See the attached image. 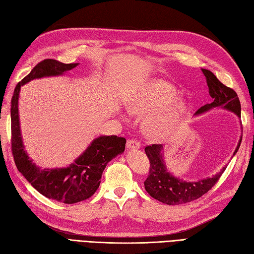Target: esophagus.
<instances>
[{"label": "esophagus", "mask_w": 254, "mask_h": 254, "mask_svg": "<svg viewBox=\"0 0 254 254\" xmlns=\"http://www.w3.org/2000/svg\"><path fill=\"white\" fill-rule=\"evenodd\" d=\"M141 145H140V142H138L137 140L134 139H129L127 141V147L128 148H131V150H137V148H139Z\"/></svg>", "instance_id": "34e87169"}]
</instances>
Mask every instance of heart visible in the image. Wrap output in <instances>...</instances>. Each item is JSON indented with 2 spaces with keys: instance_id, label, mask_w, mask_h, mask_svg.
Here are the masks:
<instances>
[{
  "instance_id": "1",
  "label": "heart",
  "mask_w": 254,
  "mask_h": 254,
  "mask_svg": "<svg viewBox=\"0 0 254 254\" xmlns=\"http://www.w3.org/2000/svg\"><path fill=\"white\" fill-rule=\"evenodd\" d=\"M174 86L160 79L150 80L134 91L127 108L134 114H146L144 127L154 135L166 132L188 112V106L178 98Z\"/></svg>"
}]
</instances>
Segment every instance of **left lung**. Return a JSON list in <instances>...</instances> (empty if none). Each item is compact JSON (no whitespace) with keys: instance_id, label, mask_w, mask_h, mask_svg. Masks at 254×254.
<instances>
[{"instance_id":"1","label":"left lung","mask_w":254,"mask_h":254,"mask_svg":"<svg viewBox=\"0 0 254 254\" xmlns=\"http://www.w3.org/2000/svg\"><path fill=\"white\" fill-rule=\"evenodd\" d=\"M201 71L203 75L206 76L207 85L209 87V95L211 96L213 101L211 103L205 104V106L197 110L195 115L205 113L213 108H222L234 112L238 117H240V101L235 90L222 84L211 71L206 69H201ZM241 139L243 138H240L233 155L237 153L241 143ZM144 151L148 160H150V172H148V176L144 181V188L153 198L157 199L160 202H164L166 205H182V203L198 199L199 197L206 194L209 190H211L214 187L225 170V167H223V169L215 176L202 179V180L196 182L183 181L179 178L174 177L167 170V167L165 166L163 159L162 144L147 145L144 148Z\"/></svg>"}]
</instances>
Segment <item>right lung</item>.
I'll use <instances>...</instances> for the list:
<instances>
[{
  "label": "right lung",
  "instance_id": "1",
  "mask_svg": "<svg viewBox=\"0 0 254 254\" xmlns=\"http://www.w3.org/2000/svg\"><path fill=\"white\" fill-rule=\"evenodd\" d=\"M77 64H63L54 59L41 61L17 84L11 98V152L17 169L42 195L64 203H76L94 195L100 185V179L107 164L125 151L126 144V139L123 137L100 135L66 168L41 169L29 158L23 148L18 115L20 87L34 78L61 75Z\"/></svg>",
  "mask_w": 254,
  "mask_h": 254
}]
</instances>
